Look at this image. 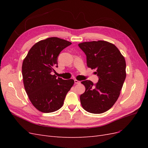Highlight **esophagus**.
I'll use <instances>...</instances> for the list:
<instances>
[{"instance_id": "1", "label": "esophagus", "mask_w": 148, "mask_h": 148, "mask_svg": "<svg viewBox=\"0 0 148 148\" xmlns=\"http://www.w3.org/2000/svg\"><path fill=\"white\" fill-rule=\"evenodd\" d=\"M74 81H75V84H79V83H80V82L78 81V80H77V79H75Z\"/></svg>"}]
</instances>
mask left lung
Segmentation results:
<instances>
[{"instance_id":"8db88e82","label":"left lung","mask_w":148,"mask_h":148,"mask_svg":"<svg viewBox=\"0 0 148 148\" xmlns=\"http://www.w3.org/2000/svg\"><path fill=\"white\" fill-rule=\"evenodd\" d=\"M78 46L86 56L87 65L96 69L97 83L82 82L85 91L80 95L83 108L88 112L102 114L109 110L120 96L126 78V62L118 48L105 41L83 42Z\"/></svg>"}]
</instances>
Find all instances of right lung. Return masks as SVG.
<instances>
[{"label":"right lung","instance_id":"right-lung-1","mask_svg":"<svg viewBox=\"0 0 148 148\" xmlns=\"http://www.w3.org/2000/svg\"><path fill=\"white\" fill-rule=\"evenodd\" d=\"M71 42L59 38L41 40L30 49L22 64L25 91L33 106L50 113L60 109L74 84L72 79L57 78L51 73L57 67V57Z\"/></svg>","mask_w":148,"mask_h":148}]
</instances>
